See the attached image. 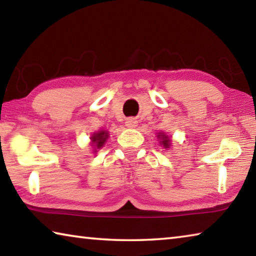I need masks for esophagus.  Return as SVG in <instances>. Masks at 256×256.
Returning <instances> with one entry per match:
<instances>
[{
	"instance_id": "obj_1",
	"label": "esophagus",
	"mask_w": 256,
	"mask_h": 256,
	"mask_svg": "<svg viewBox=\"0 0 256 256\" xmlns=\"http://www.w3.org/2000/svg\"><path fill=\"white\" fill-rule=\"evenodd\" d=\"M125 126L128 128H136L138 126V120L134 118H128L125 120Z\"/></svg>"
}]
</instances>
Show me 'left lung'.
Wrapping results in <instances>:
<instances>
[{"mask_svg":"<svg viewBox=\"0 0 256 256\" xmlns=\"http://www.w3.org/2000/svg\"><path fill=\"white\" fill-rule=\"evenodd\" d=\"M157 138H158L160 146H162V148H164V149L170 148L172 136H168V134H166L164 132H159L157 134Z\"/></svg>","mask_w":256,"mask_h":256,"instance_id":"obj_1","label":"left lung"}]
</instances>
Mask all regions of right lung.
I'll return each mask as SVG.
<instances>
[{"instance_id":"obj_1","label":"right lung","mask_w":256,"mask_h":256,"mask_svg":"<svg viewBox=\"0 0 256 256\" xmlns=\"http://www.w3.org/2000/svg\"><path fill=\"white\" fill-rule=\"evenodd\" d=\"M108 138H110V133H108V131H105V130L92 133V136H90V146H92L94 154H96L99 149L102 148Z\"/></svg>"}]
</instances>
